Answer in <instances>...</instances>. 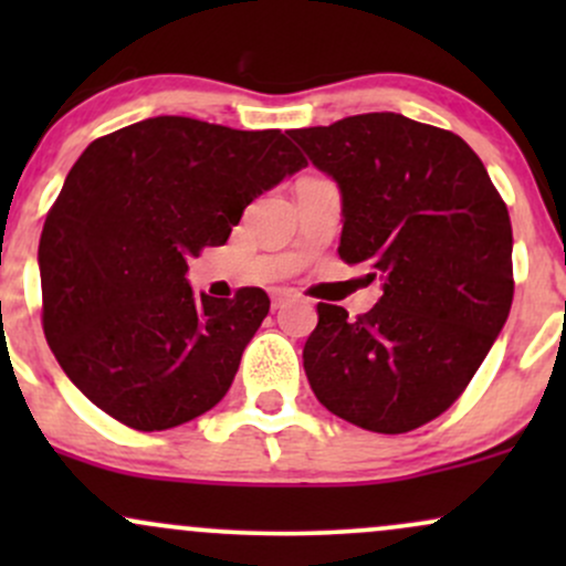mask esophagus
<instances>
[{"instance_id": "obj_1", "label": "esophagus", "mask_w": 566, "mask_h": 566, "mask_svg": "<svg viewBox=\"0 0 566 566\" xmlns=\"http://www.w3.org/2000/svg\"><path fill=\"white\" fill-rule=\"evenodd\" d=\"M292 297H295V292H292V290H284V287L274 290V292H271V305H274V308H282V305L292 301Z\"/></svg>"}]
</instances>
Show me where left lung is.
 Here are the masks:
<instances>
[{
  "mask_svg": "<svg viewBox=\"0 0 566 566\" xmlns=\"http://www.w3.org/2000/svg\"><path fill=\"white\" fill-rule=\"evenodd\" d=\"M290 138L340 188V258L380 279L348 319L319 303L303 348L311 391L375 433H407L465 391L509 319L513 233L505 201L463 138L394 112Z\"/></svg>",
  "mask_w": 566,
  "mask_h": 566,
  "instance_id": "8db88e82",
  "label": "left lung"
}]
</instances>
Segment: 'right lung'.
Segmentation results:
<instances>
[{
    "instance_id": "1",
    "label": "right lung",
    "mask_w": 566,
    "mask_h": 566,
    "mask_svg": "<svg viewBox=\"0 0 566 566\" xmlns=\"http://www.w3.org/2000/svg\"><path fill=\"white\" fill-rule=\"evenodd\" d=\"M305 159L279 129L154 116L84 148L39 239L42 324L80 391L135 431L223 399L269 314L261 287L193 295L188 258Z\"/></svg>"
}]
</instances>
